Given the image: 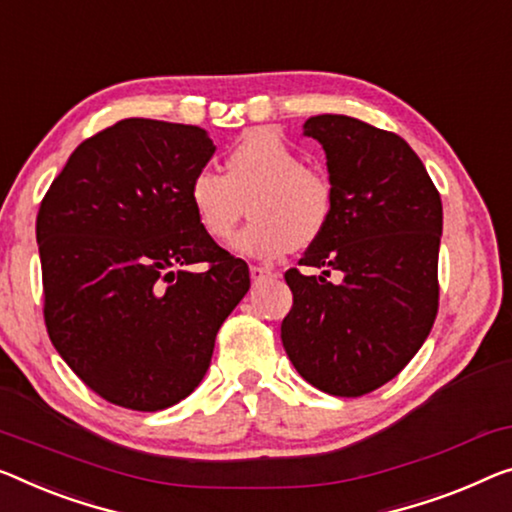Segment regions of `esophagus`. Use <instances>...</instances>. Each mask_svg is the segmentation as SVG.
<instances>
[{
	"instance_id": "obj_1",
	"label": "esophagus",
	"mask_w": 512,
	"mask_h": 512,
	"mask_svg": "<svg viewBox=\"0 0 512 512\" xmlns=\"http://www.w3.org/2000/svg\"><path fill=\"white\" fill-rule=\"evenodd\" d=\"M273 276H276V273H273V269H269V266H259V264L250 266V278H253V282H262Z\"/></svg>"
}]
</instances>
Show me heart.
<instances>
[{
    "label": "heart",
    "mask_w": 512,
    "mask_h": 512,
    "mask_svg": "<svg viewBox=\"0 0 512 512\" xmlns=\"http://www.w3.org/2000/svg\"><path fill=\"white\" fill-rule=\"evenodd\" d=\"M246 200L253 218L234 246L248 257L273 259L324 234L335 193L294 144L271 128H253L227 151L225 174L202 167L188 183V204L211 241L232 239Z\"/></svg>",
    "instance_id": "heart-1"
}]
</instances>
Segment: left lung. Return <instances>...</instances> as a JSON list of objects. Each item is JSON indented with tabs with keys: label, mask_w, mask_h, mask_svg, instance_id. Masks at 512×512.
<instances>
[{
	"label": "left lung",
	"mask_w": 512,
	"mask_h": 512,
	"mask_svg": "<svg viewBox=\"0 0 512 512\" xmlns=\"http://www.w3.org/2000/svg\"><path fill=\"white\" fill-rule=\"evenodd\" d=\"M303 135L324 147L333 216L285 280L294 305L282 347L319 391L358 398L384 386L421 349L439 308L444 211L421 158L400 135L345 114H319ZM331 270L343 276L328 280Z\"/></svg>",
	"instance_id": "obj_1"
}]
</instances>
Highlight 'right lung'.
I'll return each mask as SVG.
<instances>
[{
    "label": "right lung",
    "instance_id": "right-lung-1",
    "mask_svg": "<svg viewBox=\"0 0 512 512\" xmlns=\"http://www.w3.org/2000/svg\"><path fill=\"white\" fill-rule=\"evenodd\" d=\"M213 151L200 126L121 119L73 151L38 209L52 345L119 407L188 398L250 289L248 264L211 241L188 204ZM193 263L208 269L188 272Z\"/></svg>",
    "mask_w": 512,
    "mask_h": 512
}]
</instances>
